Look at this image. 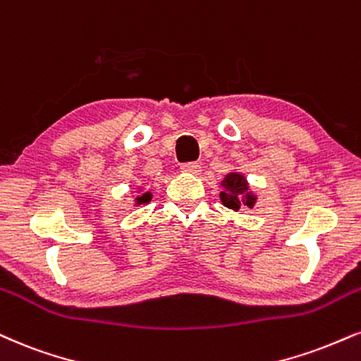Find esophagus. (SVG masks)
Here are the masks:
<instances>
[{"mask_svg":"<svg viewBox=\"0 0 361 361\" xmlns=\"http://www.w3.org/2000/svg\"><path fill=\"white\" fill-rule=\"evenodd\" d=\"M181 171L188 173V175H200L202 166L198 163H183L181 164Z\"/></svg>","mask_w":361,"mask_h":361,"instance_id":"obj_1","label":"esophagus"}]
</instances>
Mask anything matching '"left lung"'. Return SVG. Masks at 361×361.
<instances>
[{"mask_svg":"<svg viewBox=\"0 0 361 361\" xmlns=\"http://www.w3.org/2000/svg\"><path fill=\"white\" fill-rule=\"evenodd\" d=\"M222 192H220V202L224 207L237 212L242 205L254 208L257 202V195L250 190L247 178L238 171L227 173L222 180Z\"/></svg>","mask_w":361,"mask_h":361,"instance_id":"8db88e82","label":"left lung"}]
</instances>
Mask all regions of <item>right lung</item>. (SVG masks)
I'll return each mask as SVG.
<instances>
[{
    "instance_id": "add662e5",
    "label": "right lung",
    "mask_w": 361,
    "mask_h": 361,
    "mask_svg": "<svg viewBox=\"0 0 361 361\" xmlns=\"http://www.w3.org/2000/svg\"><path fill=\"white\" fill-rule=\"evenodd\" d=\"M137 197H136V200H134V203H136V207H139V205H146V203H149L151 202V198H153V195H151V192H145V193H141V188L137 190Z\"/></svg>"
}]
</instances>
